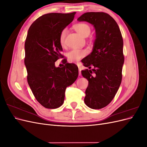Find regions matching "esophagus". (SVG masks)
I'll return each mask as SVG.
<instances>
[{"mask_svg":"<svg viewBox=\"0 0 147 147\" xmlns=\"http://www.w3.org/2000/svg\"><path fill=\"white\" fill-rule=\"evenodd\" d=\"M77 65H78V70H79V75H81V64L78 63Z\"/></svg>","mask_w":147,"mask_h":147,"instance_id":"obj_1","label":"esophagus"}]
</instances>
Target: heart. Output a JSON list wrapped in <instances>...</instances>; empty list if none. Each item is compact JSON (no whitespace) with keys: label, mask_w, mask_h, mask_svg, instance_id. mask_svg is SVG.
I'll use <instances>...</instances> for the list:
<instances>
[{"label":"heart","mask_w":147,"mask_h":147,"mask_svg":"<svg viewBox=\"0 0 147 147\" xmlns=\"http://www.w3.org/2000/svg\"><path fill=\"white\" fill-rule=\"evenodd\" d=\"M74 29L81 35L82 36L86 37L88 36L91 32V28L90 26L85 23H77L74 26ZM67 32V29H64L61 31L59 35V43L61 45H64L65 37ZM87 54V51L83 49L75 48L71 50L67 54V57L71 63H76L80 60Z\"/></svg>","instance_id":"1"}]
</instances>
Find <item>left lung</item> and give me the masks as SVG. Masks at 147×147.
Wrapping results in <instances>:
<instances>
[{"label":"left lung","mask_w":147,"mask_h":147,"mask_svg":"<svg viewBox=\"0 0 147 147\" xmlns=\"http://www.w3.org/2000/svg\"><path fill=\"white\" fill-rule=\"evenodd\" d=\"M78 21L93 25L96 39L92 51L82 60L88 69L82 70L88 80L84 101L92 109L105 107L113 100L122 80L123 40L117 22L104 12H87Z\"/></svg>","instance_id":"obj_1"}]
</instances>
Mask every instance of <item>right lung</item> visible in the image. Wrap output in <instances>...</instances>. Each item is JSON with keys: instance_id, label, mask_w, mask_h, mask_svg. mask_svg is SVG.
I'll list each match as a JSON object with an SVG mask.
<instances>
[{"instance_id": "right-lung-1", "label": "right lung", "mask_w": 147, "mask_h": 147, "mask_svg": "<svg viewBox=\"0 0 147 147\" xmlns=\"http://www.w3.org/2000/svg\"><path fill=\"white\" fill-rule=\"evenodd\" d=\"M75 13H51L41 16L31 24L26 39L28 82L35 99L47 109L63 104L66 88L78 77V67L67 63L65 59L63 67L55 66V62L64 57L61 54L60 34L74 20Z\"/></svg>"}]
</instances>
